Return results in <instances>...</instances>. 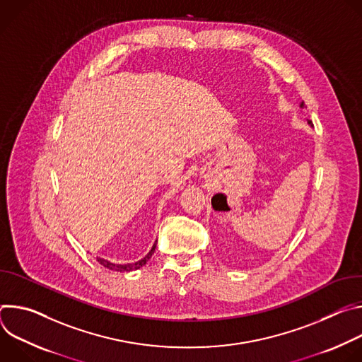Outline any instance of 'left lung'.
<instances>
[{
	"label": "left lung",
	"mask_w": 362,
	"mask_h": 362,
	"mask_svg": "<svg viewBox=\"0 0 362 362\" xmlns=\"http://www.w3.org/2000/svg\"><path fill=\"white\" fill-rule=\"evenodd\" d=\"M300 107H303V101L300 103ZM308 124H311V126H313V122H309V120H308Z\"/></svg>",
	"instance_id": "1"
}]
</instances>
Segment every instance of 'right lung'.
<instances>
[{
	"label": "right lung",
	"instance_id": "add662e5",
	"mask_svg": "<svg viewBox=\"0 0 362 362\" xmlns=\"http://www.w3.org/2000/svg\"><path fill=\"white\" fill-rule=\"evenodd\" d=\"M154 249H156V243L153 245L151 250L143 257V259H140V261H137L134 264H113V262H110L107 259H103V257H97V262L100 265L105 267V268L110 269V271H115V272H130V271H136V269L141 268L143 265H146V262L150 259L151 255L154 253Z\"/></svg>",
	"mask_w": 362,
	"mask_h": 362
}]
</instances>
